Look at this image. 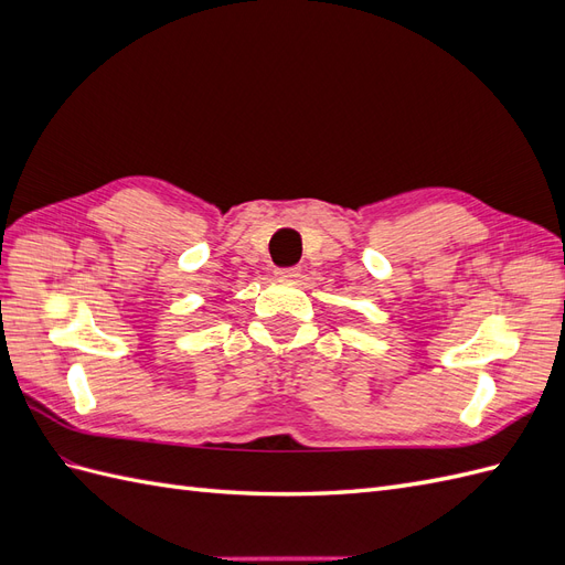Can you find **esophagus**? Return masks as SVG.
Listing matches in <instances>:
<instances>
[{
    "mask_svg": "<svg viewBox=\"0 0 565 565\" xmlns=\"http://www.w3.org/2000/svg\"><path fill=\"white\" fill-rule=\"evenodd\" d=\"M299 276H301L299 268H280V270H276V278L278 280H297Z\"/></svg>",
    "mask_w": 565,
    "mask_h": 565,
    "instance_id": "esophagus-1",
    "label": "esophagus"
}]
</instances>
